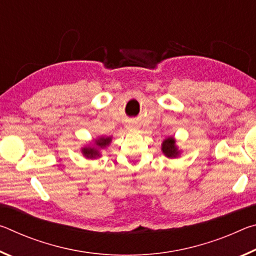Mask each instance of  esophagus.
Returning <instances> with one entry per match:
<instances>
[{
    "label": "esophagus",
    "instance_id": "34e87169",
    "mask_svg": "<svg viewBox=\"0 0 256 256\" xmlns=\"http://www.w3.org/2000/svg\"><path fill=\"white\" fill-rule=\"evenodd\" d=\"M131 128H136V126H131Z\"/></svg>",
    "mask_w": 256,
    "mask_h": 256
}]
</instances>
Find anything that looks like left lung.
<instances>
[{
  "mask_svg": "<svg viewBox=\"0 0 256 256\" xmlns=\"http://www.w3.org/2000/svg\"><path fill=\"white\" fill-rule=\"evenodd\" d=\"M162 152L167 156V157H176L178 154V151H177L175 146V140L172 138H168L164 141L162 144Z\"/></svg>",
  "mask_w": 256,
  "mask_h": 256,
  "instance_id": "1",
  "label": "left lung"
}]
</instances>
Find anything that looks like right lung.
Returning <instances> with one entry per match:
<instances>
[{"label":"right lung","instance_id":"obj_1","mask_svg":"<svg viewBox=\"0 0 256 256\" xmlns=\"http://www.w3.org/2000/svg\"><path fill=\"white\" fill-rule=\"evenodd\" d=\"M110 141H112L110 138H100L96 142V144L98 146H100V148H104V146H106L110 144ZM84 154L86 157H88V158H94V157H98V156H99L98 150L94 149V148H92V149H90V148L84 149Z\"/></svg>","mask_w":256,"mask_h":256}]
</instances>
